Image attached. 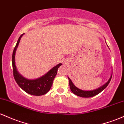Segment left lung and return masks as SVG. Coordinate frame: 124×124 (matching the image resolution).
Instances as JSON below:
<instances>
[{"mask_svg": "<svg viewBox=\"0 0 124 124\" xmlns=\"http://www.w3.org/2000/svg\"><path fill=\"white\" fill-rule=\"evenodd\" d=\"M112 75H111L110 78L109 79V80L107 82V83H105L104 85H102V87H100L98 89H96V90H93V91H83V90H80L76 86L74 85L72 83L71 80L69 78V84H70V87L71 90L73 92L74 94H76V95L79 96V97H84V98H88V97H94L97 94H98L99 93H100L102 90H104L106 87H107L108 84H109V82L111 80V78H112Z\"/></svg>", "mask_w": 124, "mask_h": 124, "instance_id": "left-lung-1", "label": "left lung"}]
</instances>
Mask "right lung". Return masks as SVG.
<instances>
[{"mask_svg":"<svg viewBox=\"0 0 124 124\" xmlns=\"http://www.w3.org/2000/svg\"><path fill=\"white\" fill-rule=\"evenodd\" d=\"M23 35V34H22L18 39L17 44L14 48L13 54H12V67H13L14 78L19 87L22 90H24L25 92L33 95L39 96L44 95L50 90L54 78L57 73L58 67L62 64L61 63L58 64L56 66L54 67L52 69H51L44 76L36 80H27L22 77L18 73L16 70L15 64V57L16 50L20 42L21 37Z\"/></svg>","mask_w":124,"mask_h":124,"instance_id":"add662e5","label":"right lung"}]
</instances>
